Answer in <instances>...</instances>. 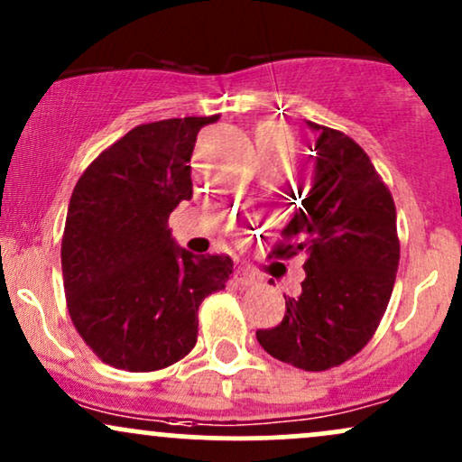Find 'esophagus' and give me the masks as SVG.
I'll list each match as a JSON object with an SVG mask.
<instances>
[{
  "label": "esophagus",
  "instance_id": "34e87169",
  "mask_svg": "<svg viewBox=\"0 0 462 462\" xmlns=\"http://www.w3.org/2000/svg\"><path fill=\"white\" fill-rule=\"evenodd\" d=\"M235 282L238 286H254V284L261 282V278H258L254 272H249V269L238 267V269H235Z\"/></svg>",
  "mask_w": 462,
  "mask_h": 462
}]
</instances>
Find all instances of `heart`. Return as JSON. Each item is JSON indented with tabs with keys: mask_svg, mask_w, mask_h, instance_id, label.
Masks as SVG:
<instances>
[{
	"mask_svg": "<svg viewBox=\"0 0 462 462\" xmlns=\"http://www.w3.org/2000/svg\"><path fill=\"white\" fill-rule=\"evenodd\" d=\"M256 150L263 152H284L291 156L293 150V141H291L289 130L278 124H263L256 130Z\"/></svg>",
	"mask_w": 462,
	"mask_h": 462,
	"instance_id": "b5f03b06",
	"label": "heart"
}]
</instances>
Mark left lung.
Wrapping results in <instances>:
<instances>
[{"instance_id":"1","label":"left lung","mask_w":462,"mask_h":462,"mask_svg":"<svg viewBox=\"0 0 462 462\" xmlns=\"http://www.w3.org/2000/svg\"><path fill=\"white\" fill-rule=\"evenodd\" d=\"M306 124L317 136L312 182L273 249L280 258L304 252L306 278L298 298H284L282 323L256 338L282 363L323 371L374 337L393 293L400 241L393 198L363 147Z\"/></svg>"}]
</instances>
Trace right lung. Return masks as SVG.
I'll return each mask as SVG.
<instances>
[{
	"instance_id": "1",
	"label": "right lung",
	"mask_w": 462,
	"mask_h": 462,
	"mask_svg": "<svg viewBox=\"0 0 462 462\" xmlns=\"http://www.w3.org/2000/svg\"><path fill=\"white\" fill-rule=\"evenodd\" d=\"M213 116L136 125L78 180L62 236L69 315L88 347L116 369L156 371L198 341V309L226 289L230 256H195L167 221L193 198L190 153Z\"/></svg>"
}]
</instances>
